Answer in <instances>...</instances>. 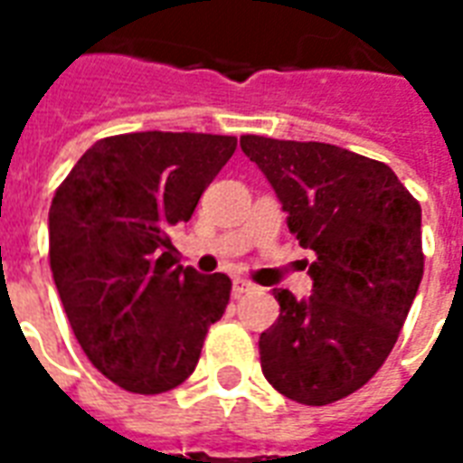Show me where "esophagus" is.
<instances>
[{"label": "esophagus", "mask_w": 463, "mask_h": 463, "mask_svg": "<svg viewBox=\"0 0 463 463\" xmlns=\"http://www.w3.org/2000/svg\"><path fill=\"white\" fill-rule=\"evenodd\" d=\"M253 290H256V285H253L251 280H246V278H234V283H232V293H234V298H241V295L253 293Z\"/></svg>", "instance_id": "1"}]
</instances>
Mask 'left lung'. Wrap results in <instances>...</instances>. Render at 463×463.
<instances>
[{
    "label": "left lung",
    "instance_id": "1",
    "mask_svg": "<svg viewBox=\"0 0 463 463\" xmlns=\"http://www.w3.org/2000/svg\"><path fill=\"white\" fill-rule=\"evenodd\" d=\"M310 263L312 295L273 290L259 339L263 376L302 405L366 385L401 335L422 280V210L385 163L319 141L241 137Z\"/></svg>",
    "mask_w": 463,
    "mask_h": 463
}]
</instances>
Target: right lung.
Instances as JSON below:
<instances>
[{"mask_svg":"<svg viewBox=\"0 0 463 463\" xmlns=\"http://www.w3.org/2000/svg\"><path fill=\"white\" fill-rule=\"evenodd\" d=\"M234 151L236 138L217 134H121L87 148L55 190V288L87 359L124 391L183 383L227 310L232 280L175 266L170 232Z\"/></svg>","mask_w":463,"mask_h":463,"instance_id":"obj_1","label":"right lung"}]
</instances>
